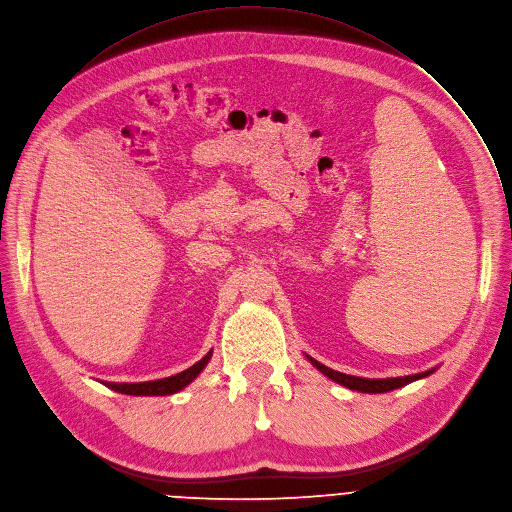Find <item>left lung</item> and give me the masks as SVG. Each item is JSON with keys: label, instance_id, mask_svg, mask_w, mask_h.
I'll return each mask as SVG.
<instances>
[{"label": "left lung", "instance_id": "1", "mask_svg": "<svg viewBox=\"0 0 512 512\" xmlns=\"http://www.w3.org/2000/svg\"><path fill=\"white\" fill-rule=\"evenodd\" d=\"M306 359L311 361L313 367H317L323 375H327L329 379H333L335 383L347 387V389H353V391H359V393H387V391H393V389H399L403 385H410L412 381H418V379H424L428 375H432L438 367H432L428 371H422V373H416V375H403V377H385V379H369V377H357V375H347V373H341V371H335L323 363H319L317 359L306 355Z\"/></svg>", "mask_w": 512, "mask_h": 512}]
</instances>
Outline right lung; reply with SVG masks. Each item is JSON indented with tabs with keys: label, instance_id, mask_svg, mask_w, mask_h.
I'll list each match as a JSON object with an SVG mask.
<instances>
[{
	"label": "right lung",
	"instance_id": "right-lung-1",
	"mask_svg": "<svg viewBox=\"0 0 512 512\" xmlns=\"http://www.w3.org/2000/svg\"><path fill=\"white\" fill-rule=\"evenodd\" d=\"M214 351H208L206 357H201L195 365H191L189 369L171 375V377H163V379H155V381H139V383H115V381H100L102 385H107L109 389L117 391V393H125V395H173L181 389H185L203 369L210 363Z\"/></svg>",
	"mask_w": 512,
	"mask_h": 512
}]
</instances>
